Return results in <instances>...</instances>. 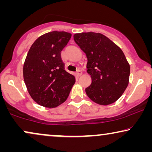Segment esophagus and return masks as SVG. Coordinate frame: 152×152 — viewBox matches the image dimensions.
<instances>
[{
  "label": "esophagus",
  "mask_w": 152,
  "mask_h": 152,
  "mask_svg": "<svg viewBox=\"0 0 152 152\" xmlns=\"http://www.w3.org/2000/svg\"><path fill=\"white\" fill-rule=\"evenodd\" d=\"M82 75V70H78L77 71V72H76V75L77 76V77H80V76H81Z\"/></svg>",
  "instance_id": "esophagus-1"
}]
</instances>
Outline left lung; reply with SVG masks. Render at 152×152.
<instances>
[{"instance_id": "8db88e82", "label": "left lung", "mask_w": 152, "mask_h": 152, "mask_svg": "<svg viewBox=\"0 0 152 152\" xmlns=\"http://www.w3.org/2000/svg\"><path fill=\"white\" fill-rule=\"evenodd\" d=\"M74 40L86 54L87 72L92 79L85 89L91 100L109 105L121 97L128 86L130 66L121 49L102 34L82 32Z\"/></svg>"}]
</instances>
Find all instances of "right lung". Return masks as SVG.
I'll return each mask as SVG.
<instances>
[{
    "mask_svg": "<svg viewBox=\"0 0 152 152\" xmlns=\"http://www.w3.org/2000/svg\"><path fill=\"white\" fill-rule=\"evenodd\" d=\"M72 34L53 31L33 43L23 65V78L29 94L39 105L54 108L68 98L75 77L66 71L61 52Z\"/></svg>",
    "mask_w": 152,
    "mask_h": 152,
    "instance_id": "add662e5",
    "label": "right lung"
}]
</instances>
